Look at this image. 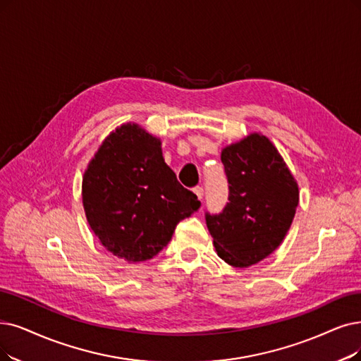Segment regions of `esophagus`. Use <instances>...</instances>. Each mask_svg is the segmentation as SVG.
Wrapping results in <instances>:
<instances>
[{"mask_svg": "<svg viewBox=\"0 0 361 361\" xmlns=\"http://www.w3.org/2000/svg\"><path fill=\"white\" fill-rule=\"evenodd\" d=\"M194 192H195V195H197V198L201 201L203 200V195H204V190L201 188V186H197V188H194Z\"/></svg>", "mask_w": 361, "mask_h": 361, "instance_id": "esophagus-1", "label": "esophagus"}]
</instances>
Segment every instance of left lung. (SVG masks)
Listing matches in <instances>:
<instances>
[{
	"label": "left lung",
	"mask_w": 361,
	"mask_h": 361,
	"mask_svg": "<svg viewBox=\"0 0 361 361\" xmlns=\"http://www.w3.org/2000/svg\"><path fill=\"white\" fill-rule=\"evenodd\" d=\"M229 183V203L206 214L218 256L247 268L269 256L284 240L299 203L298 182L274 143L250 133L221 154Z\"/></svg>",
	"instance_id": "left-lung-1"
}]
</instances>
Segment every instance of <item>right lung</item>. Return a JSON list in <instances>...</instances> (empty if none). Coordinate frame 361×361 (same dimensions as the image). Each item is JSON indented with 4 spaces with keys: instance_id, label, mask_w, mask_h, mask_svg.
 <instances>
[{
    "instance_id": "1",
    "label": "right lung",
    "mask_w": 361,
    "mask_h": 361,
    "mask_svg": "<svg viewBox=\"0 0 361 361\" xmlns=\"http://www.w3.org/2000/svg\"><path fill=\"white\" fill-rule=\"evenodd\" d=\"M81 194L100 244L130 264L163 250L176 225L201 206L166 164L160 137L136 123L121 124L100 143Z\"/></svg>"
}]
</instances>
